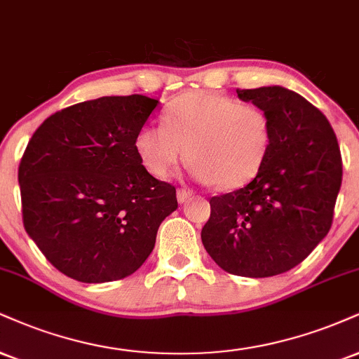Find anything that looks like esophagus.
Returning <instances> with one entry per match:
<instances>
[{"label":"esophagus","instance_id":"esophagus-1","mask_svg":"<svg viewBox=\"0 0 359 359\" xmlns=\"http://www.w3.org/2000/svg\"><path fill=\"white\" fill-rule=\"evenodd\" d=\"M192 197V192L187 191V189H179L177 191V201H179V204H185L187 201H191Z\"/></svg>","mask_w":359,"mask_h":359}]
</instances>
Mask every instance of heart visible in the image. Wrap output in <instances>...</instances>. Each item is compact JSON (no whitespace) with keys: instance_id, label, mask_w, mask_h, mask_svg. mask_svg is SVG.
I'll use <instances>...</instances> for the list:
<instances>
[{"instance_id":"b5f03b06","label":"heart","mask_w":359,"mask_h":359,"mask_svg":"<svg viewBox=\"0 0 359 359\" xmlns=\"http://www.w3.org/2000/svg\"><path fill=\"white\" fill-rule=\"evenodd\" d=\"M163 123L145 125L135 137L138 158L157 179L172 177L187 154L198 182L237 191L256 179L273 147L267 111L222 93L191 92L175 98Z\"/></svg>"}]
</instances>
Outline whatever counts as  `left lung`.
<instances>
[{"label": "left lung", "mask_w": 359, "mask_h": 359, "mask_svg": "<svg viewBox=\"0 0 359 359\" xmlns=\"http://www.w3.org/2000/svg\"><path fill=\"white\" fill-rule=\"evenodd\" d=\"M267 111L273 147L256 179L210 198L202 244L215 264L243 278H269L303 262L331 229L343 163L330 122L284 86L237 90Z\"/></svg>", "instance_id": "obj_1"}]
</instances>
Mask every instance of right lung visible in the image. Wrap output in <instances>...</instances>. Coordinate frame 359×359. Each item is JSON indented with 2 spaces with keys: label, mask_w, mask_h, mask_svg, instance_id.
<instances>
[{
  "label": "right lung",
  "mask_w": 359,
  "mask_h": 359,
  "mask_svg": "<svg viewBox=\"0 0 359 359\" xmlns=\"http://www.w3.org/2000/svg\"><path fill=\"white\" fill-rule=\"evenodd\" d=\"M158 105L102 97L48 116L18 168L25 231L60 273L80 283L123 279L145 262L174 185L147 172L135 137Z\"/></svg>",
  "instance_id": "add662e5"
}]
</instances>
